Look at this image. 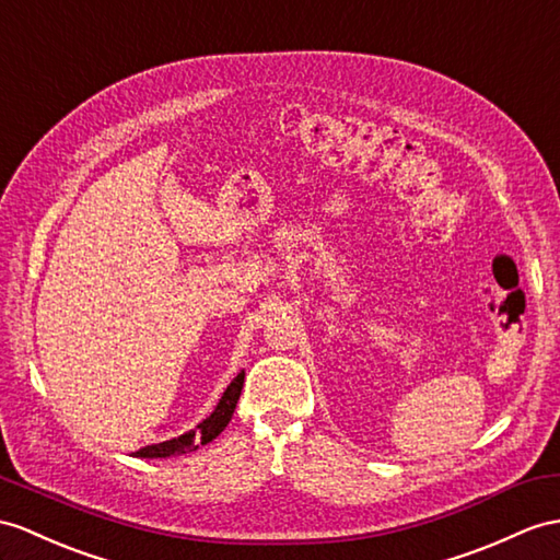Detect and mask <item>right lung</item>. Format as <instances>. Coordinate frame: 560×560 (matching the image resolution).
<instances>
[{"instance_id":"add662e5","label":"right lung","mask_w":560,"mask_h":560,"mask_svg":"<svg viewBox=\"0 0 560 560\" xmlns=\"http://www.w3.org/2000/svg\"><path fill=\"white\" fill-rule=\"evenodd\" d=\"M242 385H244V373H240L233 380V383L228 385L221 401H218V406H215V411L207 420H201L192 432H185V434H180V438L161 442V444H149V446L140 448V452H135V456H138V458L180 456V454H187V452H195V448H199L201 444H209L211 440H215L218 434L225 430L230 418H233Z\"/></svg>"}]
</instances>
